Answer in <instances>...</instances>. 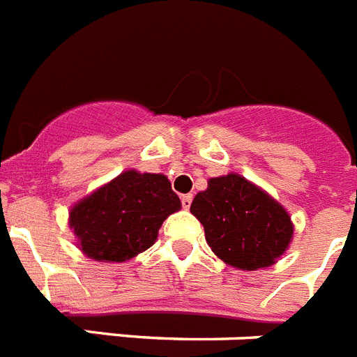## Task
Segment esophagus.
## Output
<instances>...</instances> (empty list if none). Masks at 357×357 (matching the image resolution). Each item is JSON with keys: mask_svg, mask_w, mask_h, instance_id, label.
<instances>
[{"mask_svg": "<svg viewBox=\"0 0 357 357\" xmlns=\"http://www.w3.org/2000/svg\"><path fill=\"white\" fill-rule=\"evenodd\" d=\"M190 203H192V194H185V196H181V205H183V208H188Z\"/></svg>", "mask_w": 357, "mask_h": 357, "instance_id": "esophagus-1", "label": "esophagus"}]
</instances>
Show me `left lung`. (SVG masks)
<instances>
[{"label": "left lung", "mask_w": 357, "mask_h": 357, "mask_svg": "<svg viewBox=\"0 0 357 357\" xmlns=\"http://www.w3.org/2000/svg\"><path fill=\"white\" fill-rule=\"evenodd\" d=\"M190 212L205 229L212 252L238 271H259L278 263L294 238L290 214L271 194L230 172L208 179Z\"/></svg>", "instance_id": "left-lung-1"}]
</instances>
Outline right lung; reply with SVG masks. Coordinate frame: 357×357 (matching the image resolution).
<instances>
[{
	"label": "right lung",
	"instance_id": "right-lung-1",
	"mask_svg": "<svg viewBox=\"0 0 357 357\" xmlns=\"http://www.w3.org/2000/svg\"><path fill=\"white\" fill-rule=\"evenodd\" d=\"M179 208L165 174L130 169L74 203L68 227L86 257L125 263L151 248L163 221Z\"/></svg>",
	"mask_w": 357,
	"mask_h": 357
}]
</instances>
